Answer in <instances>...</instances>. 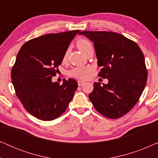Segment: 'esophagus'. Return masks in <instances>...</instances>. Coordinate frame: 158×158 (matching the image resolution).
Segmentation results:
<instances>
[{
    "label": "esophagus",
    "mask_w": 158,
    "mask_h": 158,
    "mask_svg": "<svg viewBox=\"0 0 158 158\" xmlns=\"http://www.w3.org/2000/svg\"><path fill=\"white\" fill-rule=\"evenodd\" d=\"M77 84H78L79 86H82V85H83L84 84H85V82L82 81H77Z\"/></svg>",
    "instance_id": "obj_1"
}]
</instances>
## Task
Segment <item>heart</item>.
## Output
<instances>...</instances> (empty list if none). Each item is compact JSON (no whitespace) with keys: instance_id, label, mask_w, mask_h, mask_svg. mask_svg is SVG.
Returning a JSON list of instances; mask_svg holds the SVG:
<instances>
[{"instance_id":"b5f03b06","label":"heart","mask_w":158,"mask_h":158,"mask_svg":"<svg viewBox=\"0 0 158 158\" xmlns=\"http://www.w3.org/2000/svg\"><path fill=\"white\" fill-rule=\"evenodd\" d=\"M77 46L84 55H85L86 52L89 50V49H93L91 43H90L88 40H84V39H81V40H79L77 41ZM68 52L69 49H67L64 52L63 60H65L67 59L68 55ZM89 71L90 68H88V67H77V68H73V70H71L70 72H69V75L71 77H76V78L84 79L86 77L87 73L89 72Z\"/></svg>"}]
</instances>
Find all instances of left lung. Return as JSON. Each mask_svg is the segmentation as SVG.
<instances>
[{
  "label": "left lung",
  "instance_id": "1",
  "mask_svg": "<svg viewBox=\"0 0 158 158\" xmlns=\"http://www.w3.org/2000/svg\"><path fill=\"white\" fill-rule=\"evenodd\" d=\"M94 42L98 75L109 83H94L89 98L97 111L109 118L128 113L141 96L148 80L143 53L135 42L113 31H81Z\"/></svg>",
  "mask_w": 158,
  "mask_h": 158
}]
</instances>
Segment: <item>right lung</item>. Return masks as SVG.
<instances>
[{
	"label": "right lung",
	"instance_id": "1",
	"mask_svg": "<svg viewBox=\"0 0 158 158\" xmlns=\"http://www.w3.org/2000/svg\"><path fill=\"white\" fill-rule=\"evenodd\" d=\"M79 30L47 34L21 47L11 70L16 94L26 110L38 119L52 121L66 111L77 88L74 79L52 82L64 51ZM81 33V32H80Z\"/></svg>",
	"mask_w": 158,
	"mask_h": 158
}]
</instances>
